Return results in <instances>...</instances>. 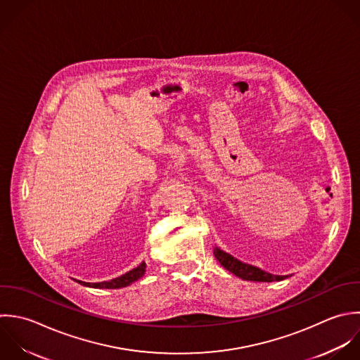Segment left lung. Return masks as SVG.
I'll return each mask as SVG.
<instances>
[{
  "mask_svg": "<svg viewBox=\"0 0 360 360\" xmlns=\"http://www.w3.org/2000/svg\"><path fill=\"white\" fill-rule=\"evenodd\" d=\"M213 254L224 269H227L233 275L241 278L243 281H251V282H275L276 281V282H279V281H285L286 278H289V276L272 275V274H268V272L262 271L261 268H257L254 265L241 262L240 259H237L233 255L224 252L219 247H214Z\"/></svg>",
  "mask_w": 360,
  "mask_h": 360,
  "instance_id": "obj_1",
  "label": "left lung"
}]
</instances>
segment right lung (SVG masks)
Returning a JSON list of instances; mask_svg holds the SVG:
<instances>
[{"label": "right lung", "mask_w": 360, "mask_h": 360, "mask_svg": "<svg viewBox=\"0 0 360 360\" xmlns=\"http://www.w3.org/2000/svg\"><path fill=\"white\" fill-rule=\"evenodd\" d=\"M146 266H147L146 262H141L137 268L126 272L124 275H122L119 278L108 281V282H98V283H88V282H81V281H77V282L82 286L95 288V289H120V288H126V286L131 285L133 282L139 281L144 275Z\"/></svg>", "instance_id": "add662e5"}]
</instances>
